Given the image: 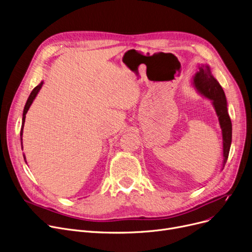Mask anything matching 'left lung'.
Masks as SVG:
<instances>
[{"label":"left lung","mask_w":252,"mask_h":252,"mask_svg":"<svg viewBox=\"0 0 252 252\" xmlns=\"http://www.w3.org/2000/svg\"><path fill=\"white\" fill-rule=\"evenodd\" d=\"M197 68L198 70L192 77L191 84L199 94L211 100L219 118L221 137H223V162H221V170H223L228 159L232 142V123L228 114L227 98L223 88L213 75L211 66L202 63Z\"/></svg>","instance_id":"obj_1"}]
</instances>
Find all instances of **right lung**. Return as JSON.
<instances>
[{
  "label": "right lung",
  "mask_w": 252,
  "mask_h": 252,
  "mask_svg": "<svg viewBox=\"0 0 252 252\" xmlns=\"http://www.w3.org/2000/svg\"><path fill=\"white\" fill-rule=\"evenodd\" d=\"M42 85H43V81H41L37 86H35L33 90H32V94H29V96H28V98H27V101H26V103H25V106H24V110H23V114H22V126H21V131H20V140H21V149L23 150V144H22V135H23V127H24V122H25V117H26V114H27V112H28V110H29V108H31V106H32V103L33 102V100H34V98L36 97V95H37V94L39 93V91H40V88L42 87ZM23 158H24V160H25V162L27 164V161H26V158H25V155H23Z\"/></svg>",
  "instance_id": "right-lung-1"
}]
</instances>
